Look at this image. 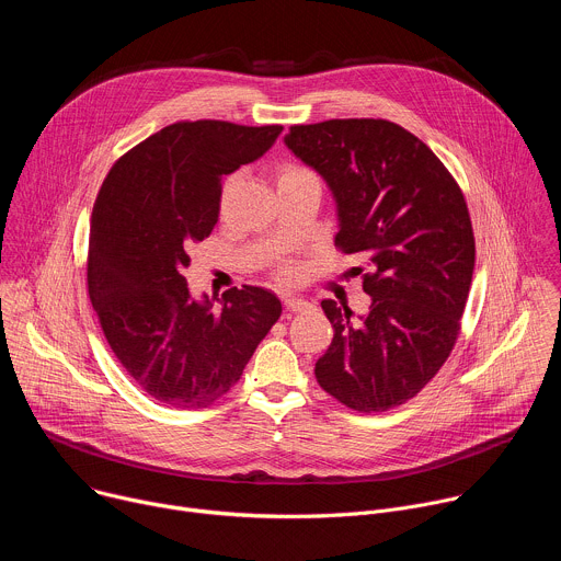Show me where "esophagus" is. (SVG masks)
Listing matches in <instances>:
<instances>
[{
	"mask_svg": "<svg viewBox=\"0 0 561 561\" xmlns=\"http://www.w3.org/2000/svg\"><path fill=\"white\" fill-rule=\"evenodd\" d=\"M284 304H286V308L293 310V312H304V310H310V308H312L310 301H306V299H301V297H295V295H284Z\"/></svg>",
	"mask_w": 561,
	"mask_h": 561,
	"instance_id": "obj_1",
	"label": "esophagus"
}]
</instances>
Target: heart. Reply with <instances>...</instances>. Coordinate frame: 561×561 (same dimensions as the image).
Here are the masks:
<instances>
[{
	"label": "heart",
	"mask_w": 561,
	"mask_h": 561,
	"mask_svg": "<svg viewBox=\"0 0 561 561\" xmlns=\"http://www.w3.org/2000/svg\"><path fill=\"white\" fill-rule=\"evenodd\" d=\"M304 178H317V175H314L308 167H304V164L286 162V164H282L279 171H277V186H286V184L297 182V180H304ZM277 275H279V279L288 282V279H293V277L297 275V266L290 264V262H284V264L277 266Z\"/></svg>",
	"instance_id": "1"
}]
</instances>
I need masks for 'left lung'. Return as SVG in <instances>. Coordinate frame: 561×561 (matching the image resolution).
Here are the masks:
<instances>
[{
  "instance_id": "8db88e82",
  "label": "left lung",
  "mask_w": 561,
  "mask_h": 561,
  "mask_svg": "<svg viewBox=\"0 0 561 561\" xmlns=\"http://www.w3.org/2000/svg\"><path fill=\"white\" fill-rule=\"evenodd\" d=\"M284 141L331 186L335 247L364 260L355 273L373 297L359 322L348 306L322 301L335 335L314 377L353 411L402 407L461 331L474 268L463 193L422 139L388 119L295 124Z\"/></svg>"
}]
</instances>
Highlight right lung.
Wrapping results in <instances>:
<instances>
[{
  "instance_id": "obj_1",
  "label": "right lung",
  "mask_w": 561,
  "mask_h": 561,
  "mask_svg": "<svg viewBox=\"0 0 561 561\" xmlns=\"http://www.w3.org/2000/svg\"><path fill=\"white\" fill-rule=\"evenodd\" d=\"M282 126L178 122L124 152L91 217L89 295L104 337L130 379L171 409H206L244 373L282 314L266 288L221 295L186 286L188 253L219 217L221 178L255 162Z\"/></svg>"
}]
</instances>
